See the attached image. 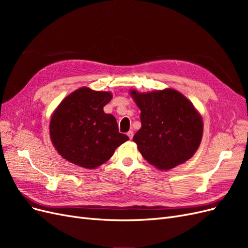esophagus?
Returning <instances> with one entry per match:
<instances>
[{"instance_id":"esophagus-1","label":"esophagus","mask_w":248,"mask_h":248,"mask_svg":"<svg viewBox=\"0 0 248 248\" xmlns=\"http://www.w3.org/2000/svg\"><path fill=\"white\" fill-rule=\"evenodd\" d=\"M127 136H128V138L131 140L133 138V131L132 130H129L128 132H127Z\"/></svg>"}]
</instances>
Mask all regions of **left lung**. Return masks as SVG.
<instances>
[{
    "mask_svg": "<svg viewBox=\"0 0 248 248\" xmlns=\"http://www.w3.org/2000/svg\"><path fill=\"white\" fill-rule=\"evenodd\" d=\"M140 109V129L134 134L142 157L169 170L191 158L202 136V121L192 103L176 90L151 93L131 91Z\"/></svg>",
    "mask_w": 248,
    "mask_h": 248,
    "instance_id": "left-lung-1",
    "label": "left lung"
}]
</instances>
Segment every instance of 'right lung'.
<instances>
[{
	"instance_id": "right-lung-1",
	"label": "right lung",
	"mask_w": 248,
	"mask_h": 248,
	"mask_svg": "<svg viewBox=\"0 0 248 248\" xmlns=\"http://www.w3.org/2000/svg\"><path fill=\"white\" fill-rule=\"evenodd\" d=\"M110 99L109 92L80 88L60 103L51 117L49 133L63 158L81 168L95 169L129 140L119 132L116 118L103 111Z\"/></svg>"
}]
</instances>
